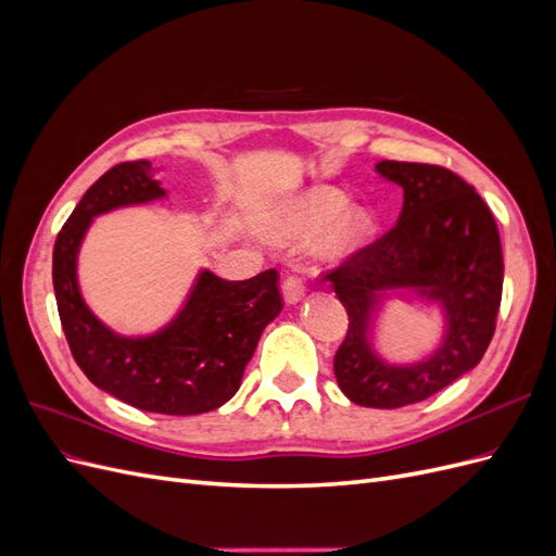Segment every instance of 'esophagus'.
<instances>
[{
	"label": "esophagus",
	"instance_id": "1",
	"mask_svg": "<svg viewBox=\"0 0 556 556\" xmlns=\"http://www.w3.org/2000/svg\"><path fill=\"white\" fill-rule=\"evenodd\" d=\"M304 294H306L304 278H301L296 271L285 276V280H282V296H285V301H288V304H296V301L304 299Z\"/></svg>",
	"mask_w": 556,
	"mask_h": 556
}]
</instances>
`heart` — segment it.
Masks as SVG:
<instances>
[{
    "label": "heart",
    "instance_id": "b5f03b06",
    "mask_svg": "<svg viewBox=\"0 0 556 556\" xmlns=\"http://www.w3.org/2000/svg\"><path fill=\"white\" fill-rule=\"evenodd\" d=\"M348 199L331 188H315L306 194L294 199L282 215L280 233L288 241L306 243L313 241L319 233H325L323 252L327 257H348L371 241L376 231V220L371 213L362 208H352L342 216ZM341 215L340 218L338 215ZM338 216L339 222L334 219ZM336 220L334 224L332 220ZM334 225L331 226L330 223Z\"/></svg>",
    "mask_w": 556,
    "mask_h": 556
}]
</instances>
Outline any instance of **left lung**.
Instances as JSON below:
<instances>
[{
	"label": "left lung",
	"mask_w": 556,
	"mask_h": 556,
	"mask_svg": "<svg viewBox=\"0 0 556 556\" xmlns=\"http://www.w3.org/2000/svg\"><path fill=\"white\" fill-rule=\"evenodd\" d=\"M380 176L403 188L396 225L325 274L348 311V331L333 374L343 394L366 408L419 403L473 368L496 329L503 252L490 206L439 164L378 162ZM384 289H415L446 313L442 348L410 367L384 365L367 341Z\"/></svg>",
	"instance_id": "obj_1"
}]
</instances>
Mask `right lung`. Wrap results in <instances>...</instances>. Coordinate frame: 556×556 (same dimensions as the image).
<instances>
[{
  "instance_id": "1",
  "label": "right lung",
  "mask_w": 556,
  "mask_h": 556,
  "mask_svg": "<svg viewBox=\"0 0 556 556\" xmlns=\"http://www.w3.org/2000/svg\"><path fill=\"white\" fill-rule=\"evenodd\" d=\"M148 160L121 162L83 194L53 248L60 323L80 371L129 406L162 415L220 408L241 387L264 327L282 311L278 271L223 280L201 271L174 323L146 339H127L99 323L76 280V255L99 213L164 197Z\"/></svg>"
}]
</instances>
